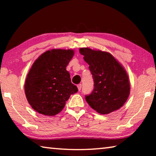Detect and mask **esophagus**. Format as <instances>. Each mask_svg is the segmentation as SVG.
Returning a JSON list of instances; mask_svg holds the SVG:
<instances>
[{
    "mask_svg": "<svg viewBox=\"0 0 156 156\" xmlns=\"http://www.w3.org/2000/svg\"><path fill=\"white\" fill-rule=\"evenodd\" d=\"M77 87H78V91H80V90H81V88H82V84H78V85H77Z\"/></svg>",
    "mask_w": 156,
    "mask_h": 156,
    "instance_id": "1",
    "label": "esophagus"
}]
</instances>
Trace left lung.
<instances>
[{"instance_id": "obj_1", "label": "left lung", "mask_w": 156, "mask_h": 156, "mask_svg": "<svg viewBox=\"0 0 156 156\" xmlns=\"http://www.w3.org/2000/svg\"><path fill=\"white\" fill-rule=\"evenodd\" d=\"M80 54L89 65L94 79V90L85 99L100 114L119 109L127 100L130 84L126 70L112 54L100 50L80 48Z\"/></svg>"}]
</instances>
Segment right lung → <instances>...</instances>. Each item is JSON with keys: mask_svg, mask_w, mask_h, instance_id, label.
Returning <instances> with one entry per match:
<instances>
[{"mask_svg": "<svg viewBox=\"0 0 156 156\" xmlns=\"http://www.w3.org/2000/svg\"><path fill=\"white\" fill-rule=\"evenodd\" d=\"M72 49H51L41 54L29 72L25 83L27 101L41 114L60 113L72 94L78 91L66 70L73 58Z\"/></svg>", "mask_w": 156, "mask_h": 156, "instance_id": "obj_1", "label": "right lung"}]
</instances>
